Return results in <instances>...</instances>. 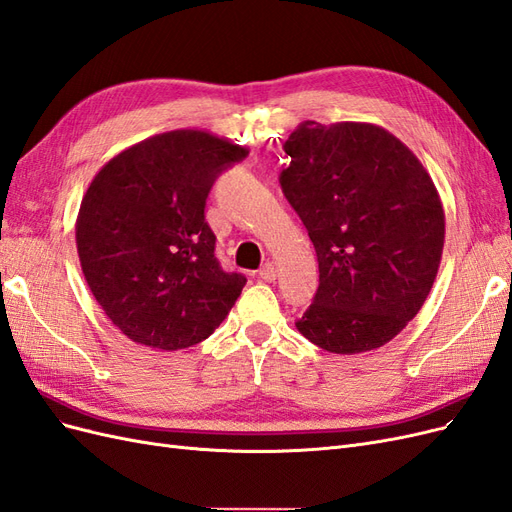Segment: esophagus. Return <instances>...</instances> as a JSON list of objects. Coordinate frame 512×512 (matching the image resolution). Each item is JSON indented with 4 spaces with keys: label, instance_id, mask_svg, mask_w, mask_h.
Listing matches in <instances>:
<instances>
[{
    "label": "esophagus",
    "instance_id": "esophagus-1",
    "mask_svg": "<svg viewBox=\"0 0 512 512\" xmlns=\"http://www.w3.org/2000/svg\"><path fill=\"white\" fill-rule=\"evenodd\" d=\"M258 277H260L262 282H275L277 269H275L273 262H265V265H262V269L258 271Z\"/></svg>",
    "mask_w": 512,
    "mask_h": 512
}]
</instances>
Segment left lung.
Listing matches in <instances>:
<instances>
[{
	"instance_id": "8db88e82",
	"label": "left lung",
	"mask_w": 512,
	"mask_h": 512,
	"mask_svg": "<svg viewBox=\"0 0 512 512\" xmlns=\"http://www.w3.org/2000/svg\"><path fill=\"white\" fill-rule=\"evenodd\" d=\"M280 183L318 256L314 303L294 322L335 354L376 350L406 329L438 275L444 209L414 153L374 123L303 121Z\"/></svg>"
}]
</instances>
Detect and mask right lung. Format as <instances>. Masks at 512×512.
Returning a JSON list of instances; mask_svg holds the SVG:
<instances>
[{
	"label": "right lung",
	"mask_w": 512,
	"mask_h": 512,
	"mask_svg": "<svg viewBox=\"0 0 512 512\" xmlns=\"http://www.w3.org/2000/svg\"><path fill=\"white\" fill-rule=\"evenodd\" d=\"M247 153L203 130H173L117 153L89 183L76 250L89 290L132 342L196 346L239 299L247 280L220 267L205 205Z\"/></svg>",
	"instance_id": "right-lung-1"
}]
</instances>
